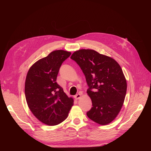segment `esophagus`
<instances>
[{
  "mask_svg": "<svg viewBox=\"0 0 151 151\" xmlns=\"http://www.w3.org/2000/svg\"><path fill=\"white\" fill-rule=\"evenodd\" d=\"M81 94H77L75 96V99L78 100V99H79V98L81 97Z\"/></svg>",
  "mask_w": 151,
  "mask_h": 151,
  "instance_id": "esophagus-1",
  "label": "esophagus"
}]
</instances>
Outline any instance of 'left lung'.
I'll return each mask as SVG.
<instances>
[{
	"label": "left lung",
	"instance_id": "8db88e82",
	"mask_svg": "<svg viewBox=\"0 0 151 151\" xmlns=\"http://www.w3.org/2000/svg\"><path fill=\"white\" fill-rule=\"evenodd\" d=\"M71 59L82 70L92 101L87 116L100 125L111 122L119 114L127 92V82L119 64L93 50H80Z\"/></svg>",
	"mask_w": 151,
	"mask_h": 151
}]
</instances>
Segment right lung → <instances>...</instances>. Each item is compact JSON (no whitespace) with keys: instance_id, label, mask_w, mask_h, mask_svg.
I'll list each match as a JSON object with an SVG mask.
<instances>
[{"instance_id":"add662e5","label":"right lung","mask_w":151,"mask_h":151,"mask_svg":"<svg viewBox=\"0 0 151 151\" xmlns=\"http://www.w3.org/2000/svg\"><path fill=\"white\" fill-rule=\"evenodd\" d=\"M70 54L63 50L52 51L28 71L24 90L26 101L33 114L45 124L62 122L73 105V99L68 97L56 81L62 63Z\"/></svg>"}]
</instances>
